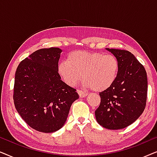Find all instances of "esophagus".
Returning a JSON list of instances; mask_svg holds the SVG:
<instances>
[{
	"label": "esophagus",
	"instance_id": "esophagus-1",
	"mask_svg": "<svg viewBox=\"0 0 157 157\" xmlns=\"http://www.w3.org/2000/svg\"><path fill=\"white\" fill-rule=\"evenodd\" d=\"M77 92H78V94L79 96H80V98H84L88 95L86 93H85L84 91H81V90H77Z\"/></svg>",
	"mask_w": 157,
	"mask_h": 157
}]
</instances>
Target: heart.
I'll use <instances>...</instances> for the list:
<instances>
[{
  "label": "heart",
  "instance_id": "obj_1",
  "mask_svg": "<svg viewBox=\"0 0 157 157\" xmlns=\"http://www.w3.org/2000/svg\"><path fill=\"white\" fill-rule=\"evenodd\" d=\"M119 63L111 54L77 51L70 53L67 61L60 62L58 73L66 84L74 86L81 77L82 85L94 91H103L113 85L117 78Z\"/></svg>",
  "mask_w": 157,
  "mask_h": 157
}]
</instances>
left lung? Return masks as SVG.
Returning a JSON list of instances; mask_svg holds the SVG:
<instances>
[{
	"label": "left lung",
	"instance_id": "left-lung-1",
	"mask_svg": "<svg viewBox=\"0 0 157 157\" xmlns=\"http://www.w3.org/2000/svg\"><path fill=\"white\" fill-rule=\"evenodd\" d=\"M106 49L117 58L119 70L113 85L99 93L101 103L95 116L103 127L121 129L134 123L144 110L147 96V72L129 51Z\"/></svg>",
	"mask_w": 157,
	"mask_h": 157
}]
</instances>
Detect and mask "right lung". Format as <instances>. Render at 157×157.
<instances>
[{
  "instance_id": "1",
  "label": "right lung",
  "mask_w": 157,
  "mask_h": 157,
  "mask_svg": "<svg viewBox=\"0 0 157 157\" xmlns=\"http://www.w3.org/2000/svg\"><path fill=\"white\" fill-rule=\"evenodd\" d=\"M61 49L41 48L19 63L15 75V107L25 123L44 133L59 130L71 106L79 98L76 90L61 80L58 66Z\"/></svg>"
}]
</instances>
